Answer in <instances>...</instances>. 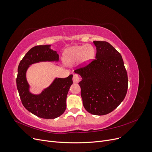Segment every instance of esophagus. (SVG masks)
<instances>
[{"label":"esophagus","mask_w":152,"mask_h":152,"mask_svg":"<svg viewBox=\"0 0 152 152\" xmlns=\"http://www.w3.org/2000/svg\"><path fill=\"white\" fill-rule=\"evenodd\" d=\"M80 79L79 76L77 75V74H74L73 75V82H74V83H78L80 81Z\"/></svg>","instance_id":"1"}]
</instances>
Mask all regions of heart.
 I'll use <instances>...</instances> for the list:
<instances>
[{
	"label": "heart",
	"mask_w": 152,
	"mask_h": 152,
	"mask_svg": "<svg viewBox=\"0 0 152 152\" xmlns=\"http://www.w3.org/2000/svg\"><path fill=\"white\" fill-rule=\"evenodd\" d=\"M95 51L91 45H75L66 49L63 53V61L67 65H72L80 59L82 64L89 63L94 56Z\"/></svg>",
	"instance_id": "heart-1"
}]
</instances>
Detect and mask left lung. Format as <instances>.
Returning a JSON list of instances; mask_svg holds the SVG:
<instances>
[{"label":"left lung","mask_w":152,"mask_h":152,"mask_svg":"<svg viewBox=\"0 0 152 152\" xmlns=\"http://www.w3.org/2000/svg\"><path fill=\"white\" fill-rule=\"evenodd\" d=\"M96 59L75 73L79 82L85 109L96 115H104L115 109L125 98L127 74L121 54L104 41H93Z\"/></svg>","instance_id":"1"}]
</instances>
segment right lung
<instances>
[{"label":"right lung","mask_w":152,"mask_h":152,"mask_svg":"<svg viewBox=\"0 0 152 152\" xmlns=\"http://www.w3.org/2000/svg\"><path fill=\"white\" fill-rule=\"evenodd\" d=\"M50 45H37L25 55L18 68L16 86L24 107L40 118H56L65 112L69 89L73 84V75L65 79L55 78L49 86L40 94L31 93L26 80V72L30 65L39 62H58L59 55Z\"/></svg>","instance_id":"right-lung-1"}]
</instances>
